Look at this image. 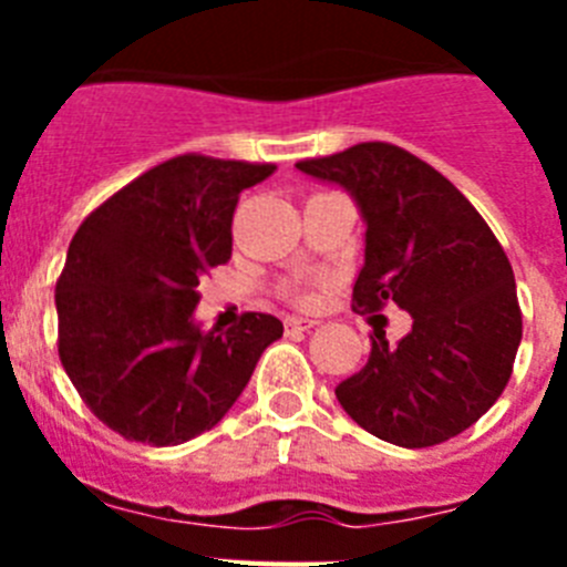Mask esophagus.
<instances>
[{"label":"esophagus","mask_w":567,"mask_h":567,"mask_svg":"<svg viewBox=\"0 0 567 567\" xmlns=\"http://www.w3.org/2000/svg\"><path fill=\"white\" fill-rule=\"evenodd\" d=\"M318 327V320L312 318H287L289 332H309V329Z\"/></svg>","instance_id":"1"}]
</instances>
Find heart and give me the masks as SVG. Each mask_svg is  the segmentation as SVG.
Here are the masks:
<instances>
[{"mask_svg": "<svg viewBox=\"0 0 567 567\" xmlns=\"http://www.w3.org/2000/svg\"><path fill=\"white\" fill-rule=\"evenodd\" d=\"M289 298H292L295 303H309V300L315 298V292H312V289H307V287H292V289H289Z\"/></svg>", "mask_w": 567, "mask_h": 567, "instance_id": "obj_1", "label": "heart"}]
</instances>
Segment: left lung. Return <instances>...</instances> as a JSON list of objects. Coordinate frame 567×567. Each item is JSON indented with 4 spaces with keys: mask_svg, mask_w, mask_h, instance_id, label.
<instances>
[{
    "mask_svg": "<svg viewBox=\"0 0 567 567\" xmlns=\"http://www.w3.org/2000/svg\"><path fill=\"white\" fill-rule=\"evenodd\" d=\"M295 167L358 204L365 249L354 309L394 303L412 315L398 346L374 332L363 369L334 389L338 403L360 429L403 449L457 437L497 403L523 340L499 240L445 175L394 144H354Z\"/></svg>",
    "mask_w": 567,
    "mask_h": 567,
    "instance_id": "8db88e82",
    "label": "left lung"
}]
</instances>
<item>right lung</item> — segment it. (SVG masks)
Returning <instances> with one entry per match:
<instances>
[{"label": "right lung", "mask_w": 567, "mask_h": 567, "mask_svg": "<svg viewBox=\"0 0 567 567\" xmlns=\"http://www.w3.org/2000/svg\"><path fill=\"white\" fill-rule=\"evenodd\" d=\"M272 164L178 155L90 213L56 280L59 358L87 409L124 440L178 445L221 423L269 343L272 315L202 329L198 280L233 255L238 195Z\"/></svg>", "instance_id": "add662e5"}]
</instances>
